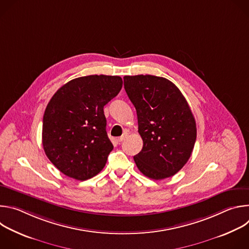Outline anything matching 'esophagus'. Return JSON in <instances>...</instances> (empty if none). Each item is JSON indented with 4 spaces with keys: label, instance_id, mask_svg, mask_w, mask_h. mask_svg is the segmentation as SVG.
<instances>
[{
    "label": "esophagus",
    "instance_id": "34e87169",
    "mask_svg": "<svg viewBox=\"0 0 249 249\" xmlns=\"http://www.w3.org/2000/svg\"><path fill=\"white\" fill-rule=\"evenodd\" d=\"M127 136H128V132H124L123 133V135L121 136V137H119L118 139H117V141L119 142V143H120V142H122V141H124L126 138H127Z\"/></svg>",
    "mask_w": 249,
    "mask_h": 249
}]
</instances>
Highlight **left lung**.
I'll list each match as a JSON object with an SVG mask.
<instances>
[{"mask_svg":"<svg viewBox=\"0 0 249 249\" xmlns=\"http://www.w3.org/2000/svg\"><path fill=\"white\" fill-rule=\"evenodd\" d=\"M124 88L135 106L143 149L137 167L155 180L178 172L188 161L197 136L189 105L173 83L151 75L125 76Z\"/></svg>","mask_w":249,"mask_h":249,"instance_id":"8db88e82","label":"left lung"}]
</instances>
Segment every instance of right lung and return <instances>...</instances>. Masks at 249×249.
<instances>
[{
    "label": "right lung",
    "mask_w": 249,
    "mask_h": 249,
    "mask_svg": "<svg viewBox=\"0 0 249 249\" xmlns=\"http://www.w3.org/2000/svg\"><path fill=\"white\" fill-rule=\"evenodd\" d=\"M118 76L91 75L70 81L50 99L43 116L42 145L65 175L87 180L104 167L113 145L103 107L122 89Z\"/></svg>",
    "instance_id": "right-lung-1"
}]
</instances>
